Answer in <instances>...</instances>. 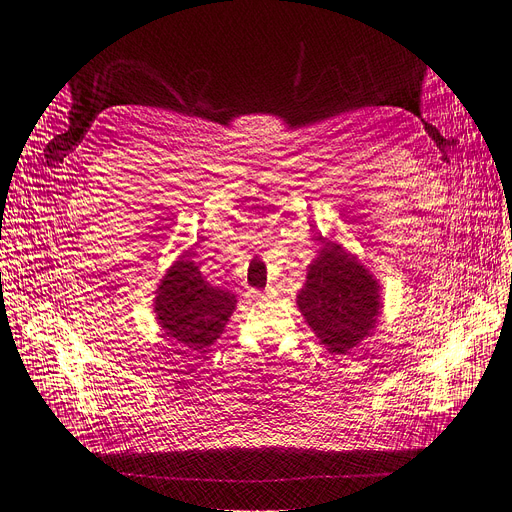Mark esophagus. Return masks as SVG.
<instances>
[{
  "label": "esophagus",
  "mask_w": 512,
  "mask_h": 512,
  "mask_svg": "<svg viewBox=\"0 0 512 512\" xmlns=\"http://www.w3.org/2000/svg\"><path fill=\"white\" fill-rule=\"evenodd\" d=\"M249 297L251 299H265L263 292H259V290H249Z\"/></svg>",
  "instance_id": "1"
}]
</instances>
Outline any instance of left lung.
I'll use <instances>...</instances> for the list:
<instances>
[{"label": "left lung", "mask_w": 512, "mask_h": 512, "mask_svg": "<svg viewBox=\"0 0 512 512\" xmlns=\"http://www.w3.org/2000/svg\"><path fill=\"white\" fill-rule=\"evenodd\" d=\"M319 255L307 267L297 307L332 355H346L363 342L382 313V286L357 255L319 238Z\"/></svg>", "instance_id": "obj_1"}]
</instances>
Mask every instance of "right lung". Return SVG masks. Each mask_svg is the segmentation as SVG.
<instances>
[{"label":"right lung","mask_w":512,"mask_h":512,"mask_svg":"<svg viewBox=\"0 0 512 512\" xmlns=\"http://www.w3.org/2000/svg\"><path fill=\"white\" fill-rule=\"evenodd\" d=\"M234 309V294L211 286L188 253H182L170 265L153 299L159 328L193 351H205L222 336Z\"/></svg>","instance_id":"obj_1"}]
</instances>
